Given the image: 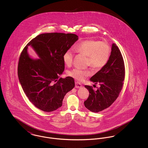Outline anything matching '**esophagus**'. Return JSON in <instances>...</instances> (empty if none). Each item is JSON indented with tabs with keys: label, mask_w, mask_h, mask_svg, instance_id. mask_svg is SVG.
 <instances>
[{
	"label": "esophagus",
	"mask_w": 148,
	"mask_h": 148,
	"mask_svg": "<svg viewBox=\"0 0 148 148\" xmlns=\"http://www.w3.org/2000/svg\"><path fill=\"white\" fill-rule=\"evenodd\" d=\"M82 86V85L81 83H79V82H75V88H80Z\"/></svg>",
	"instance_id": "esophagus-1"
}]
</instances>
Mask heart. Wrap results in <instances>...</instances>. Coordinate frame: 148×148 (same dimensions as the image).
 Here are the masks:
<instances>
[{
  "instance_id": "heart-1",
  "label": "heart",
  "mask_w": 148,
  "mask_h": 148,
  "mask_svg": "<svg viewBox=\"0 0 148 148\" xmlns=\"http://www.w3.org/2000/svg\"><path fill=\"white\" fill-rule=\"evenodd\" d=\"M74 50L78 53L87 56V65H91L95 70L103 68L109 61L111 49L109 44L104 41L85 40L78 42ZM74 53L72 49L66 50L63 56L64 64L70 66L73 63ZM91 71L88 69L75 68L68 72V75L78 81H82L90 75Z\"/></svg>"
}]
</instances>
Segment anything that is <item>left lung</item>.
<instances>
[{
  "label": "left lung",
  "instance_id": "8db88e82",
  "mask_svg": "<svg viewBox=\"0 0 148 148\" xmlns=\"http://www.w3.org/2000/svg\"><path fill=\"white\" fill-rule=\"evenodd\" d=\"M125 77L124 62L119 48L112 44L108 62L90 79L100 87L94 91L92 86L85 85L89 95L84 102L88 110L98 113L111 106L119 97Z\"/></svg>",
  "mask_w": 148,
  "mask_h": 148
}]
</instances>
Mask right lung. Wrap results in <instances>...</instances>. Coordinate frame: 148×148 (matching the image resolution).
<instances>
[{
	"instance_id": "add662e5",
	"label": "right lung",
	"mask_w": 148,
	"mask_h": 148,
	"mask_svg": "<svg viewBox=\"0 0 148 148\" xmlns=\"http://www.w3.org/2000/svg\"><path fill=\"white\" fill-rule=\"evenodd\" d=\"M77 39L74 34L44 33L33 39L21 51L18 65L19 80L29 101L40 110L50 112L58 109L65 94L74 88L73 77L59 76L65 68L64 53ZM30 45L39 59L29 56L27 49Z\"/></svg>"
}]
</instances>
